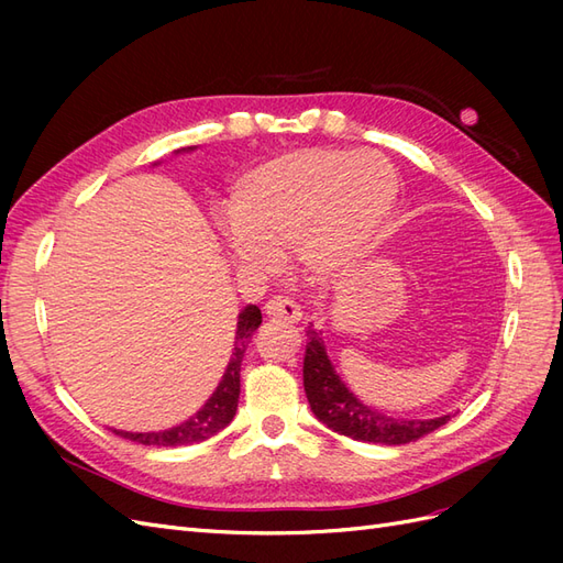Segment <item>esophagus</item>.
Masks as SVG:
<instances>
[{"label": "esophagus", "mask_w": 563, "mask_h": 563, "mask_svg": "<svg viewBox=\"0 0 563 563\" xmlns=\"http://www.w3.org/2000/svg\"><path fill=\"white\" fill-rule=\"evenodd\" d=\"M265 314L269 319H277V321H288V323H296L302 319L300 312V305L296 300H291L288 296H272L265 302Z\"/></svg>", "instance_id": "1"}]
</instances>
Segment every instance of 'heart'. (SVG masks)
I'll return each instance as SVG.
<instances>
[{
	"label": "heart",
	"mask_w": 563,
	"mask_h": 563,
	"mask_svg": "<svg viewBox=\"0 0 563 563\" xmlns=\"http://www.w3.org/2000/svg\"><path fill=\"white\" fill-rule=\"evenodd\" d=\"M395 192V172L376 152H288L244 178L232 209V251L269 267L277 251L300 244L310 269H338L376 242Z\"/></svg>",
	"instance_id": "b5f03b06"
}]
</instances>
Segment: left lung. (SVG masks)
I'll list each match as a JSON object with an SVG mask.
<instances>
[{"instance_id":"8db88e82","label":"left lung","mask_w":563,"mask_h":563,"mask_svg":"<svg viewBox=\"0 0 563 563\" xmlns=\"http://www.w3.org/2000/svg\"><path fill=\"white\" fill-rule=\"evenodd\" d=\"M305 335H308L302 360L305 395H308L312 413L333 432L356 441L399 446L418 441L451 420V416L434 420H395L378 411H371L333 371L321 335L312 327H308Z\"/></svg>"}]
</instances>
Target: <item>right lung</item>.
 <instances>
[{"label":"right lung","mask_w":563,"mask_h":563,"mask_svg":"<svg viewBox=\"0 0 563 563\" xmlns=\"http://www.w3.org/2000/svg\"><path fill=\"white\" fill-rule=\"evenodd\" d=\"M263 314L255 305H249L244 312L240 314V321H236V340L232 347L230 364L223 373V380L218 383L216 391L211 399L203 404L199 411L185 420L178 428L164 430V432H117L119 437L139 441L143 446H187V444H197V441H203L228 428L230 420L236 413V401H240V371H242V360L244 352L251 343V335L255 329L261 327Z\"/></svg>","instance_id":"obj_1"}]
</instances>
